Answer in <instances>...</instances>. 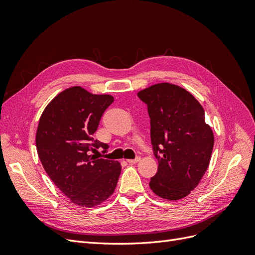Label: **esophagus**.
Masks as SVG:
<instances>
[{"instance_id":"obj_1","label":"esophagus","mask_w":255,"mask_h":255,"mask_svg":"<svg viewBox=\"0 0 255 255\" xmlns=\"http://www.w3.org/2000/svg\"><path fill=\"white\" fill-rule=\"evenodd\" d=\"M140 158H139V156H137L136 158H134V159H127V161L128 163H129V164H135V163H137L138 160H139Z\"/></svg>"}]
</instances>
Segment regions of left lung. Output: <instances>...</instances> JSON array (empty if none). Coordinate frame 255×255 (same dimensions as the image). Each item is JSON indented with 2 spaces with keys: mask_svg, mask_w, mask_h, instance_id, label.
<instances>
[{
  "mask_svg": "<svg viewBox=\"0 0 255 255\" xmlns=\"http://www.w3.org/2000/svg\"><path fill=\"white\" fill-rule=\"evenodd\" d=\"M137 96L148 106L152 149L158 161L150 187L167 200L186 197L201 181L214 148L203 107L188 91L169 83L153 85Z\"/></svg>",
  "mask_w": 255,
  "mask_h": 255,
  "instance_id": "1",
  "label": "left lung"
}]
</instances>
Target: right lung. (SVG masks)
<instances>
[{
    "mask_svg": "<svg viewBox=\"0 0 255 255\" xmlns=\"http://www.w3.org/2000/svg\"><path fill=\"white\" fill-rule=\"evenodd\" d=\"M109 95H92L75 86L61 91L45 107L38 123L36 146L45 172L71 202L92 207L109 198L121 172L118 161L95 158L90 152L109 144L94 139Z\"/></svg>",
    "mask_w": 255,
    "mask_h": 255,
    "instance_id": "add662e5",
    "label": "right lung"
}]
</instances>
